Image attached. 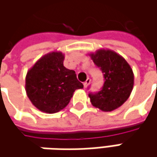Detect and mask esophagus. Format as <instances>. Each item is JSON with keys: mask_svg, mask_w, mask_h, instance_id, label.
<instances>
[{"mask_svg": "<svg viewBox=\"0 0 157 157\" xmlns=\"http://www.w3.org/2000/svg\"><path fill=\"white\" fill-rule=\"evenodd\" d=\"M90 82H91V78H86V82L84 83V87L85 88L87 87V86L90 84Z\"/></svg>", "mask_w": 157, "mask_h": 157, "instance_id": "esophagus-1", "label": "esophagus"}]
</instances>
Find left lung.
<instances>
[{
	"label": "left lung",
	"mask_w": 157,
	"mask_h": 157,
	"mask_svg": "<svg viewBox=\"0 0 157 157\" xmlns=\"http://www.w3.org/2000/svg\"><path fill=\"white\" fill-rule=\"evenodd\" d=\"M104 73V86L97 94H90L92 105L101 111L111 112L122 105L134 87V72L123 57L108 49L88 54Z\"/></svg>",
	"instance_id": "1"
}]
</instances>
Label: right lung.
I'll return each mask as SVG.
<instances>
[{"label":"right lung","mask_w":157,"mask_h":157,"mask_svg":"<svg viewBox=\"0 0 157 157\" xmlns=\"http://www.w3.org/2000/svg\"><path fill=\"white\" fill-rule=\"evenodd\" d=\"M64 54L52 52L40 57L28 71L25 91L40 111L55 113L69 104L77 89L84 87L73 70L63 66Z\"/></svg>","instance_id":"1"}]
</instances>
